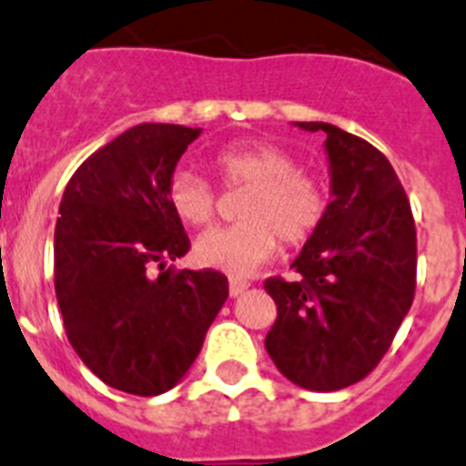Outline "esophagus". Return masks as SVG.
Instances as JSON below:
<instances>
[{"label": "esophagus", "mask_w": 466, "mask_h": 466, "mask_svg": "<svg viewBox=\"0 0 466 466\" xmlns=\"http://www.w3.org/2000/svg\"><path fill=\"white\" fill-rule=\"evenodd\" d=\"M248 290V281H241V279H229V295L238 298V295Z\"/></svg>", "instance_id": "1"}]
</instances>
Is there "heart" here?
<instances>
[{"label": "heart", "mask_w": 466, "mask_h": 466, "mask_svg": "<svg viewBox=\"0 0 466 466\" xmlns=\"http://www.w3.org/2000/svg\"><path fill=\"white\" fill-rule=\"evenodd\" d=\"M210 168L225 187H248L238 204L244 218L232 228L210 229L194 244L201 267L232 277H248L269 262L279 237L298 246L314 234L326 216V192L293 157L262 140H238L218 149ZM166 199L176 218L189 228H204L216 213V189L204 177L177 171L168 180Z\"/></svg>", "instance_id": "b5f03b06"}]
</instances>
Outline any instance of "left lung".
Instances as JSON below:
<instances>
[{
  "instance_id": "1",
  "label": "left lung",
  "mask_w": 466,
  "mask_h": 466,
  "mask_svg": "<svg viewBox=\"0 0 466 466\" xmlns=\"http://www.w3.org/2000/svg\"><path fill=\"white\" fill-rule=\"evenodd\" d=\"M326 136L330 201L293 260L295 281L267 279L277 321L267 354L311 391L345 390L380 363L415 295V222L387 157L333 124L295 121Z\"/></svg>"
}]
</instances>
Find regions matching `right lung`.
I'll return each mask as SVG.
<instances>
[{
    "label": "right lung",
    "instance_id": "1",
    "mask_svg": "<svg viewBox=\"0 0 466 466\" xmlns=\"http://www.w3.org/2000/svg\"><path fill=\"white\" fill-rule=\"evenodd\" d=\"M201 128L137 124L75 171L54 237L56 298L70 345L105 384L173 390L229 295L228 277L167 267L189 250L166 187ZM159 264V278L148 267Z\"/></svg>",
    "mask_w": 466,
    "mask_h": 466
}]
</instances>
